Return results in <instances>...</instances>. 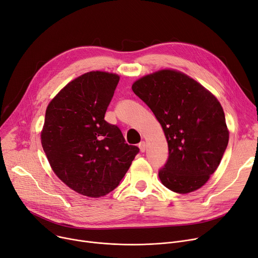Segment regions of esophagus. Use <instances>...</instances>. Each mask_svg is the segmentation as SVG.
Masks as SVG:
<instances>
[{"instance_id": "34e87169", "label": "esophagus", "mask_w": 258, "mask_h": 258, "mask_svg": "<svg viewBox=\"0 0 258 258\" xmlns=\"http://www.w3.org/2000/svg\"><path fill=\"white\" fill-rule=\"evenodd\" d=\"M139 148H140V152H141V153H144V152H145V150H146V144H145L144 141H141V142L139 143Z\"/></svg>"}]
</instances>
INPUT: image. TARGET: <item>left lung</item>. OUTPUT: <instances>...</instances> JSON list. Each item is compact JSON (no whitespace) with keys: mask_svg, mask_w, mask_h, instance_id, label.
I'll return each mask as SVG.
<instances>
[{"mask_svg":"<svg viewBox=\"0 0 258 258\" xmlns=\"http://www.w3.org/2000/svg\"><path fill=\"white\" fill-rule=\"evenodd\" d=\"M132 89L153 111L167 140L169 156L159 171L161 183L181 195L198 190L218 169L229 141L220 101L173 69L147 74Z\"/></svg>","mask_w":258,"mask_h":258,"instance_id":"8db88e82","label":"left lung"}]
</instances>
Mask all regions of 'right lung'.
I'll use <instances>...</instances> for the list:
<instances>
[{"label": "right lung", "mask_w": 258, "mask_h": 258, "mask_svg": "<svg viewBox=\"0 0 258 258\" xmlns=\"http://www.w3.org/2000/svg\"><path fill=\"white\" fill-rule=\"evenodd\" d=\"M119 75L91 71L66 85L48 104L40 141L49 164L75 192L100 198L119 185L139 148L128 145L104 114Z\"/></svg>", "instance_id": "1"}]
</instances>
